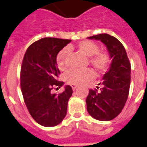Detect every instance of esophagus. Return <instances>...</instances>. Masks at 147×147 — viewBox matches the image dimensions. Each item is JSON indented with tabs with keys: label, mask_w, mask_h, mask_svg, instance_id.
I'll use <instances>...</instances> for the list:
<instances>
[{
	"label": "esophagus",
	"mask_w": 147,
	"mask_h": 147,
	"mask_svg": "<svg viewBox=\"0 0 147 147\" xmlns=\"http://www.w3.org/2000/svg\"><path fill=\"white\" fill-rule=\"evenodd\" d=\"M71 88H72V90H76V89L77 88V85L71 84Z\"/></svg>",
	"instance_id": "34e87169"
}]
</instances>
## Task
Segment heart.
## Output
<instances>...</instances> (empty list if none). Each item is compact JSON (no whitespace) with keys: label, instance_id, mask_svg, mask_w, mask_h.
<instances>
[{"label":"heart","instance_id":"obj_1","mask_svg":"<svg viewBox=\"0 0 147 147\" xmlns=\"http://www.w3.org/2000/svg\"><path fill=\"white\" fill-rule=\"evenodd\" d=\"M70 49L71 46L64 48L57 55V64L60 70H65L67 68L66 60L69 55ZM76 49L85 56L89 57V63L98 72H105L108 70L111 63L109 54L105 51H99V47L96 43L90 40H83L78 43ZM94 78L95 72L91 69H71L64 76V79L68 84L75 85L83 84Z\"/></svg>","mask_w":147,"mask_h":147}]
</instances>
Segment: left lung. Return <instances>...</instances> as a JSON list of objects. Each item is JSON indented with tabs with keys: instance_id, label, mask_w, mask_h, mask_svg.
<instances>
[{
	"instance_id": "8db88e82",
	"label": "left lung",
	"mask_w": 147,
	"mask_h": 147,
	"mask_svg": "<svg viewBox=\"0 0 147 147\" xmlns=\"http://www.w3.org/2000/svg\"><path fill=\"white\" fill-rule=\"evenodd\" d=\"M100 40L112 59L109 70L102 78V88L89 90L86 98L89 114L100 121H109L121 113L128 98L131 82V64L120 42L113 36L101 34L88 37ZM98 89V87H97Z\"/></svg>"
}]
</instances>
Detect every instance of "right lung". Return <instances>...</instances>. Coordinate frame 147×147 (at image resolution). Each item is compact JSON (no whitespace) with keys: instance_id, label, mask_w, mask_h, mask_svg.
Instances as JSON below:
<instances>
[{"instance_id":"add662e5","label":"right lung","mask_w":147,"mask_h":147,"mask_svg":"<svg viewBox=\"0 0 147 147\" xmlns=\"http://www.w3.org/2000/svg\"><path fill=\"white\" fill-rule=\"evenodd\" d=\"M70 42V39L42 38L28 47L22 60L20 84L24 103L32 117L42 126L58 125L66 115L72 89L67 85L60 94L52 93L51 90L63 84L57 80L60 72L56 57Z\"/></svg>"}]
</instances>
